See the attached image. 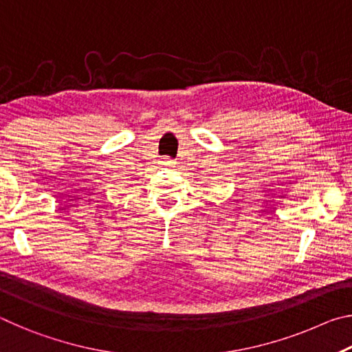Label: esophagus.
<instances>
[{"mask_svg":"<svg viewBox=\"0 0 352 352\" xmlns=\"http://www.w3.org/2000/svg\"><path fill=\"white\" fill-rule=\"evenodd\" d=\"M162 164H163V166H166V168H175V166H177V162H174V160L169 158V157H166V158H163V160H162Z\"/></svg>","mask_w":352,"mask_h":352,"instance_id":"1","label":"esophagus"}]
</instances>
